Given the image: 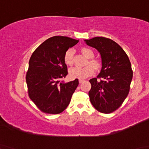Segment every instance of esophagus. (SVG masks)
Masks as SVG:
<instances>
[{"label":"esophagus","instance_id":"esophagus-1","mask_svg":"<svg viewBox=\"0 0 149 149\" xmlns=\"http://www.w3.org/2000/svg\"><path fill=\"white\" fill-rule=\"evenodd\" d=\"M84 79H79V82L80 84H81V83H83V82H84Z\"/></svg>","mask_w":149,"mask_h":149}]
</instances>
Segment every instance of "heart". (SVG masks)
Wrapping results in <instances>:
<instances>
[{"label": "heart", "instance_id": "obj_1", "mask_svg": "<svg viewBox=\"0 0 149 149\" xmlns=\"http://www.w3.org/2000/svg\"><path fill=\"white\" fill-rule=\"evenodd\" d=\"M81 51L82 54L87 58H91L94 56V54L91 49L83 47L82 48ZM64 61L66 65L68 66H72L74 63V50L72 49H69L65 52ZM90 64L81 67V66H75L70 68L68 73L69 75L72 78L77 79H84L92 75L95 69L98 70L100 67V63L95 59H91L88 61Z\"/></svg>", "mask_w": 149, "mask_h": 149}]
</instances>
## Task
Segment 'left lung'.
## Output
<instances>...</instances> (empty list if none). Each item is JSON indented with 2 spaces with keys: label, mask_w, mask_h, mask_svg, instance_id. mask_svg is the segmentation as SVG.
<instances>
[{
  "label": "left lung",
  "mask_w": 149,
  "mask_h": 149,
  "mask_svg": "<svg viewBox=\"0 0 149 149\" xmlns=\"http://www.w3.org/2000/svg\"><path fill=\"white\" fill-rule=\"evenodd\" d=\"M88 46L97 49L102 59V68L97 78L90 80V102L99 112L110 113L122 105L128 95L132 79L131 64L127 55L118 43L104 37L84 40Z\"/></svg>",
  "instance_id": "left-lung-1"
}]
</instances>
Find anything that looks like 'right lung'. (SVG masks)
<instances>
[{
    "instance_id": "add662e5",
    "label": "right lung",
    "mask_w": 149,
    "mask_h": 149,
    "mask_svg": "<svg viewBox=\"0 0 149 149\" xmlns=\"http://www.w3.org/2000/svg\"><path fill=\"white\" fill-rule=\"evenodd\" d=\"M78 42L79 40L55 36L43 42L31 56L26 74L28 93L42 111L59 114L70 102L79 80L63 81L68 74L64 57Z\"/></svg>"
}]
</instances>
